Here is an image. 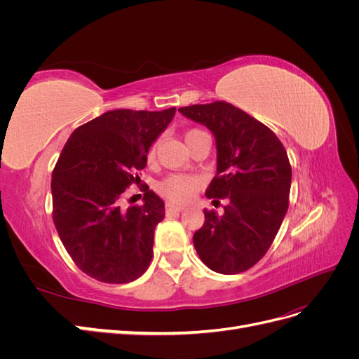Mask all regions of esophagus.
I'll list each match as a JSON object with an SVG mask.
<instances>
[{
    "instance_id": "esophagus-1",
    "label": "esophagus",
    "mask_w": 359,
    "mask_h": 359,
    "mask_svg": "<svg viewBox=\"0 0 359 359\" xmlns=\"http://www.w3.org/2000/svg\"><path fill=\"white\" fill-rule=\"evenodd\" d=\"M184 210V206H180V205H173V203H166V214L170 215V214H175V212H180Z\"/></svg>"
}]
</instances>
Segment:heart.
I'll use <instances>...</instances> for the list:
<instances>
[{
  "mask_svg": "<svg viewBox=\"0 0 359 359\" xmlns=\"http://www.w3.org/2000/svg\"><path fill=\"white\" fill-rule=\"evenodd\" d=\"M201 133H203V132L198 128L189 130V132L186 133L187 144L191 139H194ZM156 147H157L156 144L149 147L148 153H147L148 160L154 158ZM201 186H202V180L196 175H187V173H173V175H169L165 180H161L158 182L157 189H158L161 196L168 198L169 201L178 202V203H186L196 196V193L199 191Z\"/></svg>",
  "mask_w": 359,
  "mask_h": 359,
  "instance_id": "obj_1",
  "label": "heart"
}]
</instances>
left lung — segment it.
I'll use <instances>...</instances> for the list:
<instances>
[{
	"instance_id": "obj_1",
	"label": "left lung",
	"mask_w": 359,
	"mask_h": 359,
	"mask_svg": "<svg viewBox=\"0 0 359 359\" xmlns=\"http://www.w3.org/2000/svg\"><path fill=\"white\" fill-rule=\"evenodd\" d=\"M178 111L212 132L217 173L205 194L212 202L227 201L222 215L203 210L194 248L215 273H244L265 256L286 215L292 181L286 149L273 130L231 103Z\"/></svg>"
}]
</instances>
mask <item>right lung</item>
Segmentation results:
<instances>
[{"instance_id":"right-lung-1","label":"right lung","mask_w":359,"mask_h":359,"mask_svg":"<svg viewBox=\"0 0 359 359\" xmlns=\"http://www.w3.org/2000/svg\"><path fill=\"white\" fill-rule=\"evenodd\" d=\"M175 111H109L76 128L64 145L52 172V219L86 276L119 285L149 266L165 202L149 189L144 205L124 208L123 198L139 184L148 149Z\"/></svg>"}]
</instances>
